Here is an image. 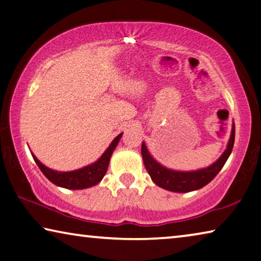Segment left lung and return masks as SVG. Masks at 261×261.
I'll return each instance as SVG.
<instances>
[{"label":"left lung","mask_w":261,"mask_h":261,"mask_svg":"<svg viewBox=\"0 0 261 261\" xmlns=\"http://www.w3.org/2000/svg\"><path fill=\"white\" fill-rule=\"evenodd\" d=\"M233 143L234 122H232L231 134H230L227 148H225L223 153L217 159L216 162L207 166V168L194 171H179L162 165L150 155L144 142H142V147H141V153H142L146 170L148 171L151 180L157 186L166 191L176 192V193H187V192L202 189L203 186H206L207 184L211 182L216 177V174L220 172L225 162L229 159L230 153L232 151Z\"/></svg>","instance_id":"obj_1"}]
</instances>
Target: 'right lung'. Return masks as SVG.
Returning a JSON list of instances; mask_svg holds the SVG:
<instances>
[{
	"instance_id": "right-lung-1",
	"label": "right lung",
	"mask_w": 261,
	"mask_h": 261,
	"mask_svg": "<svg viewBox=\"0 0 261 261\" xmlns=\"http://www.w3.org/2000/svg\"><path fill=\"white\" fill-rule=\"evenodd\" d=\"M122 136V133L119 134L112 142H111L108 149L104 151V153L98 159L96 162H93L92 164H89L84 168H81L74 171H57L47 168L41 162L37 159L36 156L32 153V157L37 165L39 166L41 172L45 174V177L48 179L49 181H52L54 185L63 187V189L68 190H84L89 189L97 185L98 182L104 178L106 171L109 168V163L111 160V156L114 151V149L117 148L119 141H120Z\"/></svg>"
}]
</instances>
